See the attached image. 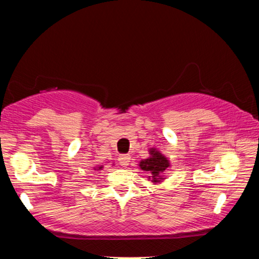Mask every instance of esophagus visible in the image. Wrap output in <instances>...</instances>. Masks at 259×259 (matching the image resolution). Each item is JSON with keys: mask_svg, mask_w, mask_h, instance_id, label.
I'll return each mask as SVG.
<instances>
[{"mask_svg": "<svg viewBox=\"0 0 259 259\" xmlns=\"http://www.w3.org/2000/svg\"><path fill=\"white\" fill-rule=\"evenodd\" d=\"M119 162H120V164L123 165V166L128 165L129 162H130V156L129 155H125V154L120 155L119 156Z\"/></svg>", "mask_w": 259, "mask_h": 259, "instance_id": "esophagus-1", "label": "esophagus"}]
</instances>
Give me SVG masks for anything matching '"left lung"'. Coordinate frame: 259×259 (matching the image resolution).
I'll list each match as a JSON object with an SVG mask.
<instances>
[{
	"label": "left lung",
	"mask_w": 259,
	"mask_h": 259,
	"mask_svg": "<svg viewBox=\"0 0 259 259\" xmlns=\"http://www.w3.org/2000/svg\"><path fill=\"white\" fill-rule=\"evenodd\" d=\"M151 157L146 160H142L139 163L140 169L146 171L150 175V178H152L153 183L160 182V174L163 172L164 170L169 166V161L166 157L161 154L160 152H156L154 150H151Z\"/></svg>",
	"instance_id": "1"
}]
</instances>
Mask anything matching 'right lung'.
<instances>
[{"label":"right lung","mask_w":259,"mask_h":259,"mask_svg":"<svg viewBox=\"0 0 259 259\" xmlns=\"http://www.w3.org/2000/svg\"><path fill=\"white\" fill-rule=\"evenodd\" d=\"M103 168V166H99V169H102Z\"/></svg>","instance_id":"add662e5"}]
</instances>
